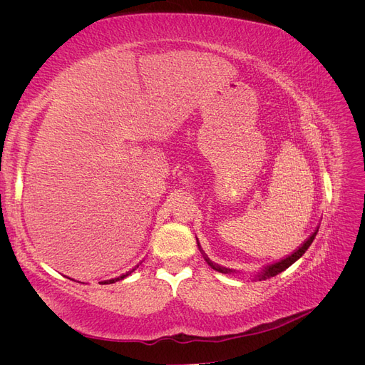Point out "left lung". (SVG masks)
I'll return each mask as SVG.
<instances>
[{
	"label": "left lung",
	"instance_id": "8db88e82",
	"mask_svg": "<svg viewBox=\"0 0 365 365\" xmlns=\"http://www.w3.org/2000/svg\"><path fill=\"white\" fill-rule=\"evenodd\" d=\"M317 233H318V228L314 231V233L309 236V239L307 240H304V244L298 248L297 251H294L291 256H288V257H284V259H282V260H279V262H275V263H272V264H268L267 268H264L262 272H260V275H259V280H267V279H271V277H274V275H277V274H280L282 271H284L286 268H289L291 264L295 262V260H298L300 259L303 254L306 252V250L311 247V244L314 242V239H315V236H317ZM200 245V244H197ZM205 259V262L210 264V267H212L213 269H216V271H219V272H222V274H231V272H235L233 269H230V268H224V267H219V264H216V263H213L212 260H210L207 256L204 257Z\"/></svg>",
	"mask_w": 365,
	"mask_h": 365
}]
</instances>
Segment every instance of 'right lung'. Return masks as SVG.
I'll list each match as a JSON object with an SVG mask.
<instances>
[{
	"mask_svg": "<svg viewBox=\"0 0 365 365\" xmlns=\"http://www.w3.org/2000/svg\"><path fill=\"white\" fill-rule=\"evenodd\" d=\"M135 269V268H134ZM134 269H130V271H128L126 274H121L120 275V277H117V279H111V280H106V282H103L102 284H109V283H115V282H118V280H121V279H125V277H128V275L132 272V271H134Z\"/></svg>",
	"mask_w": 365,
	"mask_h": 365,
	"instance_id": "add662e5",
	"label": "right lung"
}]
</instances>
